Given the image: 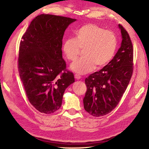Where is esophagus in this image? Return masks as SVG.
I'll return each instance as SVG.
<instances>
[{"mask_svg": "<svg viewBox=\"0 0 149 149\" xmlns=\"http://www.w3.org/2000/svg\"><path fill=\"white\" fill-rule=\"evenodd\" d=\"M75 78L77 80H79V79H81V76L79 75V74H75Z\"/></svg>", "mask_w": 149, "mask_h": 149, "instance_id": "34e87169", "label": "esophagus"}]
</instances>
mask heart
<instances>
[{"mask_svg":"<svg viewBox=\"0 0 149 149\" xmlns=\"http://www.w3.org/2000/svg\"><path fill=\"white\" fill-rule=\"evenodd\" d=\"M75 38L66 39L62 50L69 61H74L81 49L84 57L71 65L72 70L79 74H86L97 67L107 65L116 54L118 41L116 35L93 24L82 25L75 33Z\"/></svg>","mask_w":149,"mask_h":149,"instance_id":"obj_1","label":"heart"}]
</instances>
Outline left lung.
Segmentation results:
<instances>
[{
    "instance_id": "left-lung-1",
    "label": "left lung",
    "mask_w": 149,
    "mask_h": 149,
    "mask_svg": "<svg viewBox=\"0 0 149 149\" xmlns=\"http://www.w3.org/2000/svg\"><path fill=\"white\" fill-rule=\"evenodd\" d=\"M122 41L107 65L85 79L87 91L83 99L86 111L93 117L110 113L119 103L134 70L133 46L128 32L118 25Z\"/></svg>"
}]
</instances>
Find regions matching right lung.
Segmentation results:
<instances>
[{
	"mask_svg": "<svg viewBox=\"0 0 149 149\" xmlns=\"http://www.w3.org/2000/svg\"><path fill=\"white\" fill-rule=\"evenodd\" d=\"M76 19L40 14L32 20L20 42L18 70L27 98L38 111L51 113L61 107L65 88L74 82L62 58L65 29Z\"/></svg>",
	"mask_w": 149,
	"mask_h": 149,
	"instance_id": "1",
	"label": "right lung"
}]
</instances>
